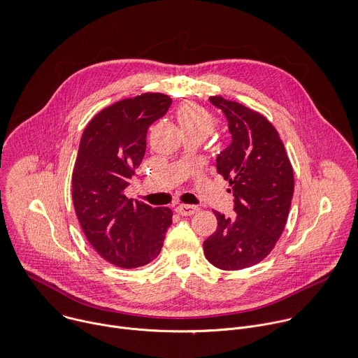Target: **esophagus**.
I'll list each match as a JSON object with an SVG mask.
<instances>
[{
  "label": "esophagus",
  "instance_id": "34e87169",
  "mask_svg": "<svg viewBox=\"0 0 358 358\" xmlns=\"http://www.w3.org/2000/svg\"><path fill=\"white\" fill-rule=\"evenodd\" d=\"M199 210L197 206H192V204H179L176 207V211L180 214V216H192L196 211Z\"/></svg>",
  "mask_w": 358,
  "mask_h": 358
}]
</instances>
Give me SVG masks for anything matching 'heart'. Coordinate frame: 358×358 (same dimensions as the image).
<instances>
[{
  "label": "heart",
  "mask_w": 358,
  "mask_h": 358,
  "mask_svg": "<svg viewBox=\"0 0 358 358\" xmlns=\"http://www.w3.org/2000/svg\"><path fill=\"white\" fill-rule=\"evenodd\" d=\"M176 120L185 135L207 138L216 128V118L204 107L196 103H182L176 110Z\"/></svg>",
  "instance_id": "b5f03b06"
}]
</instances>
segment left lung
<instances>
[{
	"instance_id": "left-lung-1",
	"label": "left lung",
	"mask_w": 358,
	"mask_h": 358,
	"mask_svg": "<svg viewBox=\"0 0 358 358\" xmlns=\"http://www.w3.org/2000/svg\"><path fill=\"white\" fill-rule=\"evenodd\" d=\"M210 103L229 121L231 144L217 155L216 166L231 186L237 216L214 211L217 230L203 250L214 266L237 271L261 262L279 240L294 196V169L278 131L262 114L222 96Z\"/></svg>"
}]
</instances>
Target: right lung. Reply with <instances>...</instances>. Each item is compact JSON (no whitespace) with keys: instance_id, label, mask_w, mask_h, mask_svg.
Here are the masks:
<instances>
[{"instance_id":"add662e5","label":"right lung","mask_w":358,"mask_h":358,"mask_svg":"<svg viewBox=\"0 0 358 358\" xmlns=\"http://www.w3.org/2000/svg\"><path fill=\"white\" fill-rule=\"evenodd\" d=\"M172 99L145 93L96 114L85 128L71 175L76 216L92 247L110 264L136 268L154 261L173 213L124 194L147 150V131Z\"/></svg>"}]
</instances>
